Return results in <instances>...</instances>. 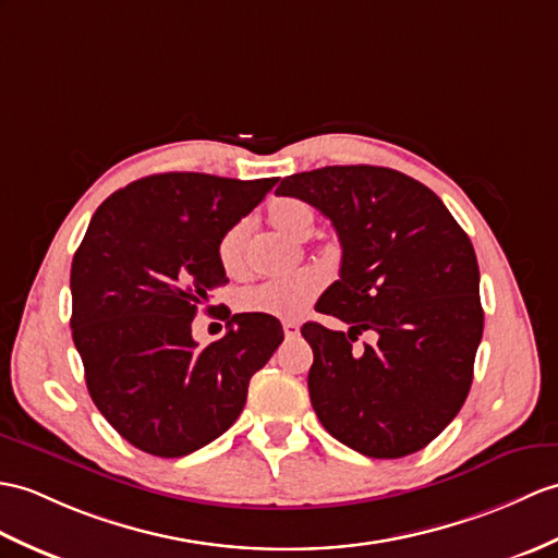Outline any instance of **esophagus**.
Masks as SVG:
<instances>
[{"mask_svg":"<svg viewBox=\"0 0 558 558\" xmlns=\"http://www.w3.org/2000/svg\"><path fill=\"white\" fill-rule=\"evenodd\" d=\"M282 332H284V338H288V340H294L296 335H300V323L284 320V323H282Z\"/></svg>","mask_w":558,"mask_h":558,"instance_id":"34e87169","label":"esophagus"}]
</instances>
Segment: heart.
<instances>
[{
	"instance_id": "obj_1",
	"label": "heart",
	"mask_w": 558,
	"mask_h": 558,
	"mask_svg": "<svg viewBox=\"0 0 558 558\" xmlns=\"http://www.w3.org/2000/svg\"><path fill=\"white\" fill-rule=\"evenodd\" d=\"M268 226L282 232L290 240H306L316 226V214L306 202L300 199H276L266 211ZM247 240L250 226L247 220L230 226L223 238L218 240V264L228 276L240 278L247 270ZM320 276L316 270H300V274L258 282L254 288L244 290L238 300L240 311L270 318H296L308 308L320 292Z\"/></svg>"
}]
</instances>
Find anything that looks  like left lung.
Listing matches in <instances>:
<instances>
[{
	"instance_id": "8db88e82",
	"label": "left lung",
	"mask_w": 558,
	"mask_h": 558,
	"mask_svg": "<svg viewBox=\"0 0 558 558\" xmlns=\"http://www.w3.org/2000/svg\"><path fill=\"white\" fill-rule=\"evenodd\" d=\"M328 216L342 244L340 280L318 314L349 330L304 323L314 349L308 397L323 427L371 459L430 445L469 397L483 338L473 244L437 194L383 166H326L276 190ZM379 342L352 353L357 335Z\"/></svg>"
}]
</instances>
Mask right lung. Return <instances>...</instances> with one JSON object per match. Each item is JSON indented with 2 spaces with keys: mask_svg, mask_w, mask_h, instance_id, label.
I'll list each match as a JSON object with an SVG mask.
<instances>
[{
  "mask_svg": "<svg viewBox=\"0 0 558 558\" xmlns=\"http://www.w3.org/2000/svg\"><path fill=\"white\" fill-rule=\"evenodd\" d=\"M276 183L140 178L101 202L73 256L71 330L87 392L151 457H185L223 435L284 338L278 318L226 311L223 338L204 349L192 340L194 316L228 282L218 240Z\"/></svg>",
  "mask_w": 558,
  "mask_h": 558,
  "instance_id": "add662e5",
  "label": "right lung"
}]
</instances>
